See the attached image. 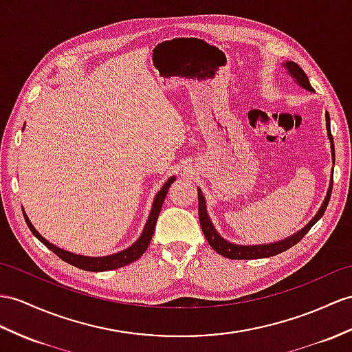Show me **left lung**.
<instances>
[{
	"label": "left lung",
	"instance_id": "obj_1",
	"mask_svg": "<svg viewBox=\"0 0 352 352\" xmlns=\"http://www.w3.org/2000/svg\"><path fill=\"white\" fill-rule=\"evenodd\" d=\"M285 67H287L288 73L293 76L294 79L300 83V87H303L307 91H314V88L311 87V83H309V79H307L306 73L302 70V67H300L296 63H293V61L285 63ZM325 119H327V133H329V139L331 142V152H333V157H334L333 135H331V131H330V116H329V113L325 115ZM331 190H333V177H331L330 190H329L327 195H325V200H324V203L321 206L320 212L316 213L315 218L303 230H300L298 233H296L294 236L285 239V241H282V242L270 243V245H258V246L234 245V243L227 242L226 239H222L217 233V230L213 228V226H212V222H210V219L208 217V212H206L204 197H203L201 191L199 190V219H200V226H201V230H203V234H204L206 239H208V242L212 246L213 251H217L219 255H224V256H227V258H231V260H255V258H265V256L278 255L280 252L289 250L291 246H294L296 243H298L300 241H302V239L306 236L307 231H309L315 226V222L324 215V212H325V209H327L329 201H330Z\"/></svg>",
	"mask_w": 352,
	"mask_h": 352
}]
</instances>
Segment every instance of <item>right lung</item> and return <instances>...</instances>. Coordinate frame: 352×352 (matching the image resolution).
I'll use <instances>...</instances> for the list:
<instances>
[{
  "label": "right lung",
  "instance_id": "1",
  "mask_svg": "<svg viewBox=\"0 0 352 352\" xmlns=\"http://www.w3.org/2000/svg\"><path fill=\"white\" fill-rule=\"evenodd\" d=\"M173 181H175V177H170L168 181L164 184V186L161 188L160 192L157 194L155 200H153V206H152L149 219L146 222V226H144V230H143L142 236L139 237V241H137L134 245H131L130 248H126L125 251H121V252L113 254V255L97 256V258H96V256H94V258H92V256H83V255L67 252L64 250H59V248H56L52 243H49L46 239H43L38 234V231L34 228V226L31 224L28 217L25 215V213H23V218H25V222H27V226L30 227L31 233L36 236L43 245L47 246L50 251H52L54 254H56L63 261H65L68 264H73L74 267H79V269L88 270V272H104V270L118 269V267H122V265H126V264L135 261L137 258H140V256L143 255V252L146 251V248L151 243V239L153 236V231H155V226H157V219L160 217L161 206H162V203H164V199H166V195H167L168 188H170L171 184H173Z\"/></svg>",
  "mask_w": 352,
  "mask_h": 352
}]
</instances>
